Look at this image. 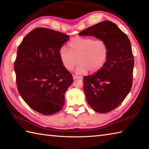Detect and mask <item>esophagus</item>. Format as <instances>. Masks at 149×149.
Listing matches in <instances>:
<instances>
[{
    "label": "esophagus",
    "mask_w": 149,
    "mask_h": 149,
    "mask_svg": "<svg viewBox=\"0 0 149 149\" xmlns=\"http://www.w3.org/2000/svg\"><path fill=\"white\" fill-rule=\"evenodd\" d=\"M81 77H80V76H77V75H73V79H74L75 80V79H81Z\"/></svg>",
    "instance_id": "obj_1"
}]
</instances>
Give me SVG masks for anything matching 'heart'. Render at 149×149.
Segmentation results:
<instances>
[{"label": "heart", "mask_w": 149, "mask_h": 149, "mask_svg": "<svg viewBox=\"0 0 149 149\" xmlns=\"http://www.w3.org/2000/svg\"><path fill=\"white\" fill-rule=\"evenodd\" d=\"M68 50L65 47L60 49L59 59L68 71L72 70L77 62L79 63L75 70L77 75H83L88 70L91 73L99 71L109 57V45L102 39L77 36L68 43Z\"/></svg>", "instance_id": "heart-1"}]
</instances>
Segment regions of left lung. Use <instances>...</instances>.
<instances>
[{
  "label": "left lung",
  "instance_id": "obj_1",
  "mask_svg": "<svg viewBox=\"0 0 149 149\" xmlns=\"http://www.w3.org/2000/svg\"><path fill=\"white\" fill-rule=\"evenodd\" d=\"M105 40L109 54L105 65L93 75L83 77L84 91L88 104L96 112L115 109L130 91L134 57L127 36L112 22L105 20L79 33Z\"/></svg>",
  "mask_w": 149,
  "mask_h": 149
}]
</instances>
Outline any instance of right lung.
Returning a JSON list of instances; mask_svg holds the SVG:
<instances>
[{
  "label": "right lung",
  "instance_id": "right-lung-1",
  "mask_svg": "<svg viewBox=\"0 0 149 149\" xmlns=\"http://www.w3.org/2000/svg\"><path fill=\"white\" fill-rule=\"evenodd\" d=\"M69 37L38 27L24 37L18 48L14 66L18 91L28 106L43 115H53L62 109L65 93L73 83L59 56Z\"/></svg>",
  "mask_w": 149,
  "mask_h": 149
}]
</instances>
